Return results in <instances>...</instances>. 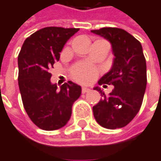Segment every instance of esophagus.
Instances as JSON below:
<instances>
[{
    "mask_svg": "<svg viewBox=\"0 0 161 161\" xmlns=\"http://www.w3.org/2000/svg\"><path fill=\"white\" fill-rule=\"evenodd\" d=\"M90 90V88L89 87H82L81 88V92H82L83 94H85V93H87V92Z\"/></svg>",
    "mask_w": 161,
    "mask_h": 161,
    "instance_id": "1",
    "label": "esophagus"
}]
</instances>
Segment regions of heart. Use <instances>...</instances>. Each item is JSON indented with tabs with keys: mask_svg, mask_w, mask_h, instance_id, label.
Here are the masks:
<instances>
[{
	"mask_svg": "<svg viewBox=\"0 0 161 161\" xmlns=\"http://www.w3.org/2000/svg\"><path fill=\"white\" fill-rule=\"evenodd\" d=\"M72 75L74 80H76L79 82H90L96 77L97 70L91 65L80 64L73 69Z\"/></svg>",
	"mask_w": 161,
	"mask_h": 161,
	"instance_id": "b5f03b06",
	"label": "heart"
}]
</instances>
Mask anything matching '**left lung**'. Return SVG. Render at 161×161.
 Instances as JSON below:
<instances>
[{
    "instance_id": "8db88e82",
    "label": "left lung",
    "mask_w": 161,
    "mask_h": 161,
    "mask_svg": "<svg viewBox=\"0 0 161 161\" xmlns=\"http://www.w3.org/2000/svg\"><path fill=\"white\" fill-rule=\"evenodd\" d=\"M91 32L111 44L115 56L110 70L98 80L99 85H113L114 89L106 95L99 87L94 88L103 96L93 107L94 116L106 129L125 127L139 111L146 92V62L142 45L119 28H102Z\"/></svg>"
}]
</instances>
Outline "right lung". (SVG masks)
I'll use <instances>...</instances> for the list:
<instances>
[{"label": "right lung", "instance_id": "1", "mask_svg": "<svg viewBox=\"0 0 161 161\" xmlns=\"http://www.w3.org/2000/svg\"><path fill=\"white\" fill-rule=\"evenodd\" d=\"M79 29L46 27L27 37L18 55V85L23 107L40 129L54 130L67 124L81 87L67 81L58 89L49 69L59 60L64 45Z\"/></svg>", "mask_w": 161, "mask_h": 161}]
</instances>
